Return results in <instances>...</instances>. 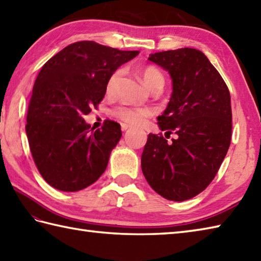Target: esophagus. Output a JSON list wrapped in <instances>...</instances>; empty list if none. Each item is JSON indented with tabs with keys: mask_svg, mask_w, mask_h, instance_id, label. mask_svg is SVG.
Returning <instances> with one entry per match:
<instances>
[{
	"mask_svg": "<svg viewBox=\"0 0 261 261\" xmlns=\"http://www.w3.org/2000/svg\"><path fill=\"white\" fill-rule=\"evenodd\" d=\"M130 125L129 124H125V123H122L121 124V129H122V131H125V130H127V129H130Z\"/></svg>",
	"mask_w": 261,
	"mask_h": 261,
	"instance_id": "esophagus-1",
	"label": "esophagus"
}]
</instances>
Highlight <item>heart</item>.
I'll return each mask as SVG.
<instances>
[{
  "label": "heart",
  "instance_id": "obj_1",
  "mask_svg": "<svg viewBox=\"0 0 261 261\" xmlns=\"http://www.w3.org/2000/svg\"><path fill=\"white\" fill-rule=\"evenodd\" d=\"M121 75V70H116L110 75L109 80L106 84V90L112 91L114 89L115 84L117 83ZM140 75L142 78L144 84L149 89L155 88V87H162L164 86V76L162 72L155 66H146L145 69L141 70ZM113 114L120 119L121 121H124L126 123L130 124H140L144 122L147 117L151 116L154 114V111L148 107H132V106H120L116 107L113 111Z\"/></svg>",
  "mask_w": 261,
  "mask_h": 261
}]
</instances>
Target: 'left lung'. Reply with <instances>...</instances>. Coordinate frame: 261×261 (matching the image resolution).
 <instances>
[{"label":"left lung","instance_id":"1","mask_svg":"<svg viewBox=\"0 0 261 261\" xmlns=\"http://www.w3.org/2000/svg\"><path fill=\"white\" fill-rule=\"evenodd\" d=\"M148 60L171 75L173 91L157 117L166 135L148 136L141 155L147 182L167 200L183 201L209 186L225 158L232 135L231 96L221 74L201 50L178 48Z\"/></svg>","mask_w":261,"mask_h":261}]
</instances>
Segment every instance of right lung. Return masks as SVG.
Wrapping results in <instances>:
<instances>
[{
	"instance_id": "1",
	"label": "right lung",
	"mask_w": 261,
	"mask_h": 261,
	"mask_svg": "<svg viewBox=\"0 0 261 261\" xmlns=\"http://www.w3.org/2000/svg\"><path fill=\"white\" fill-rule=\"evenodd\" d=\"M138 54L84 40L43 65L29 101L25 134L35 164L49 186L79 191L105 172L121 126L107 120L101 129H90L84 115L103 100L110 75Z\"/></svg>"
}]
</instances>
